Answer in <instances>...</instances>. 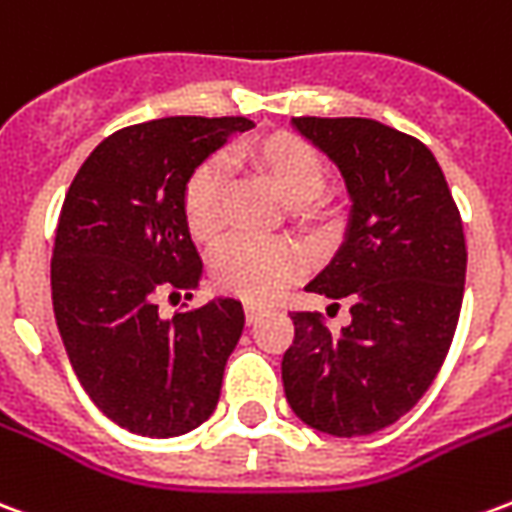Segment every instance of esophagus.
Masks as SVG:
<instances>
[{
    "instance_id": "34e87169",
    "label": "esophagus",
    "mask_w": 512,
    "mask_h": 512,
    "mask_svg": "<svg viewBox=\"0 0 512 512\" xmlns=\"http://www.w3.org/2000/svg\"><path fill=\"white\" fill-rule=\"evenodd\" d=\"M244 312H246V321H249V323H255L257 318H260V315H263V307H260V304H252V301H246Z\"/></svg>"
}]
</instances>
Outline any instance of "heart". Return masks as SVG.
Here are the masks:
<instances>
[{"mask_svg": "<svg viewBox=\"0 0 512 512\" xmlns=\"http://www.w3.org/2000/svg\"><path fill=\"white\" fill-rule=\"evenodd\" d=\"M252 167L271 183L293 211L310 219L318 213V194L326 180L321 156L310 142L293 134H268L244 147ZM183 216L189 233L213 244L224 227V169L205 161L194 169L183 189ZM299 249L288 241H257L235 235L213 257V279L227 293L246 301H268L299 274Z\"/></svg>", "mask_w": 512, "mask_h": 512, "instance_id": "b5f03b06", "label": "heart"}]
</instances>
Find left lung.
<instances>
[{"label":"left lung","instance_id":"8db88e82","mask_svg":"<svg viewBox=\"0 0 512 512\" xmlns=\"http://www.w3.org/2000/svg\"><path fill=\"white\" fill-rule=\"evenodd\" d=\"M290 126L345 180L343 244L307 288L351 301V323L332 332L312 312L290 315L285 397L310 428L367 436L417 406L450 351L466 279L461 213L414 136L367 117H293Z\"/></svg>","mask_w":512,"mask_h":512}]
</instances>
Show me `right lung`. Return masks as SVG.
Segmentation results:
<instances>
[{"instance_id":"add662e5","label":"right lung","mask_w":512,"mask_h":512,"mask_svg":"<svg viewBox=\"0 0 512 512\" xmlns=\"http://www.w3.org/2000/svg\"><path fill=\"white\" fill-rule=\"evenodd\" d=\"M246 117H161L106 136L65 194L51 257V301L73 373L106 417L136 436L200 428L244 332V307L216 296L158 315V296L200 285L202 260L183 189Z\"/></svg>"}]
</instances>
